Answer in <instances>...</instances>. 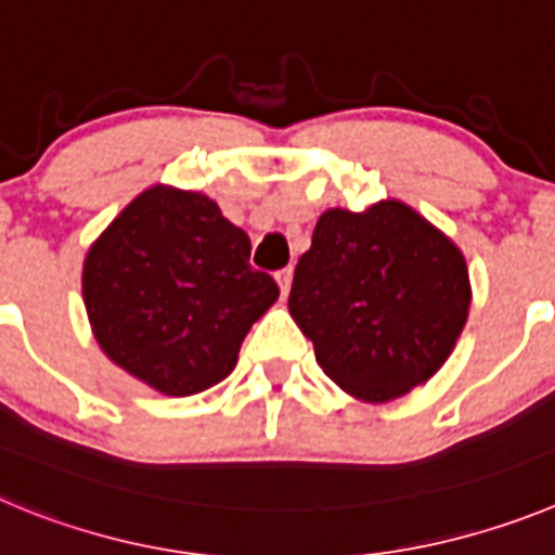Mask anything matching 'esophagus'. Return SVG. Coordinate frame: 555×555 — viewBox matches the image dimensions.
I'll use <instances>...</instances> for the list:
<instances>
[{"label":"esophagus","mask_w":555,"mask_h":555,"mask_svg":"<svg viewBox=\"0 0 555 555\" xmlns=\"http://www.w3.org/2000/svg\"><path fill=\"white\" fill-rule=\"evenodd\" d=\"M274 278H278V286H281V297H286V294H288V288H292V278H294V269H292V267L281 269V272L274 274Z\"/></svg>","instance_id":"esophagus-1"}]
</instances>
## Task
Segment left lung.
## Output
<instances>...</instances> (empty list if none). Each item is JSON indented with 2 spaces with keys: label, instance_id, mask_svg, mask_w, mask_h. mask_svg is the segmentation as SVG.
Listing matches in <instances>:
<instances>
[{
  "label": "left lung",
  "instance_id": "8db88e82",
  "mask_svg": "<svg viewBox=\"0 0 555 555\" xmlns=\"http://www.w3.org/2000/svg\"><path fill=\"white\" fill-rule=\"evenodd\" d=\"M467 261L442 230L397 199L325 210L294 269L288 313L333 384L389 403L453 352L469 313Z\"/></svg>",
  "mask_w": 555,
  "mask_h": 555
}]
</instances>
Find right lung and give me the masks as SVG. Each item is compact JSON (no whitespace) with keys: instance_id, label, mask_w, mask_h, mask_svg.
Here are the masks:
<instances>
[{"instance_id":"add662e5","label":"right lung","mask_w":555,"mask_h":555,"mask_svg":"<svg viewBox=\"0 0 555 555\" xmlns=\"http://www.w3.org/2000/svg\"><path fill=\"white\" fill-rule=\"evenodd\" d=\"M249 235L197 191H141L82 263V300L102 352L160 395L224 380L278 283L249 267Z\"/></svg>"}]
</instances>
